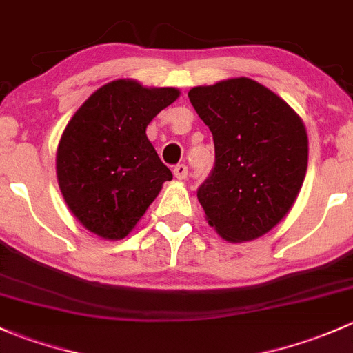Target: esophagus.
I'll list each match as a JSON object with an SVG mask.
<instances>
[{"instance_id": "esophagus-1", "label": "esophagus", "mask_w": 353, "mask_h": 353, "mask_svg": "<svg viewBox=\"0 0 353 353\" xmlns=\"http://www.w3.org/2000/svg\"><path fill=\"white\" fill-rule=\"evenodd\" d=\"M173 175H175L178 180H185L188 175V168L185 165H176L175 170H173Z\"/></svg>"}]
</instances>
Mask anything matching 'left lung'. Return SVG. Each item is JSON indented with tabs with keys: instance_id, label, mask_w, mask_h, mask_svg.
I'll return each mask as SVG.
<instances>
[{
	"instance_id": "8db88e82",
	"label": "left lung",
	"mask_w": 353,
	"mask_h": 353,
	"mask_svg": "<svg viewBox=\"0 0 353 353\" xmlns=\"http://www.w3.org/2000/svg\"><path fill=\"white\" fill-rule=\"evenodd\" d=\"M210 129L212 175L199 188L205 221L230 243L261 238L289 214L307 170L303 119L267 86L245 78L188 92Z\"/></svg>"
}]
</instances>
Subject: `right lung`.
I'll return each mask as SVG.
<instances>
[{
	"instance_id": "add662e5",
	"label": "right lung",
	"mask_w": 353,
	"mask_h": 353,
	"mask_svg": "<svg viewBox=\"0 0 353 353\" xmlns=\"http://www.w3.org/2000/svg\"><path fill=\"white\" fill-rule=\"evenodd\" d=\"M180 90L136 79L107 83L74 112L56 152L61 194L72 216L101 239H123L173 175L146 127Z\"/></svg>"
}]
</instances>
